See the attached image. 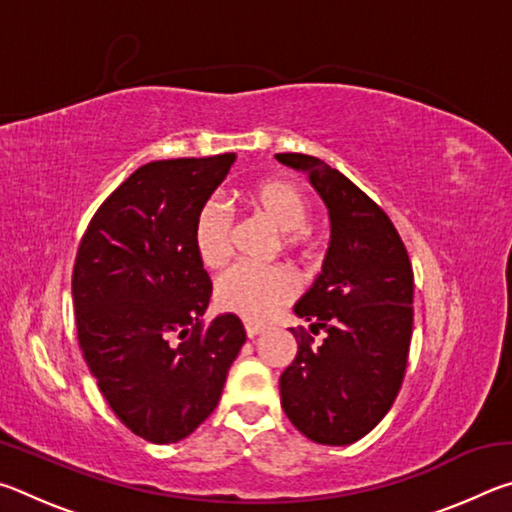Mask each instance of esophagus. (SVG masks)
Segmentation results:
<instances>
[{
  "label": "esophagus",
  "instance_id": "34e87169",
  "mask_svg": "<svg viewBox=\"0 0 512 512\" xmlns=\"http://www.w3.org/2000/svg\"><path fill=\"white\" fill-rule=\"evenodd\" d=\"M246 327V334H248V339H255V336H259V334H264V325H257V323H246L244 325Z\"/></svg>",
  "mask_w": 512,
  "mask_h": 512
}]
</instances>
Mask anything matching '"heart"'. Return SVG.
<instances>
[{
	"mask_svg": "<svg viewBox=\"0 0 512 512\" xmlns=\"http://www.w3.org/2000/svg\"><path fill=\"white\" fill-rule=\"evenodd\" d=\"M248 205L280 230L287 244H296L307 230L311 207L305 192L291 180H262L248 192ZM232 248V221L221 203L210 201L201 207L194 223V250L203 266L219 268ZM296 282L284 268L239 264L216 282V302L225 311L250 320H262L289 302Z\"/></svg>",
	"mask_w": 512,
	"mask_h": 512,
	"instance_id": "1",
	"label": "heart"
}]
</instances>
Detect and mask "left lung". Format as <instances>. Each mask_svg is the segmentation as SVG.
Returning <instances> with one entry per match:
<instances>
[{
  "label": "left lung",
  "instance_id": "1",
  "mask_svg": "<svg viewBox=\"0 0 512 512\" xmlns=\"http://www.w3.org/2000/svg\"><path fill=\"white\" fill-rule=\"evenodd\" d=\"M302 171L329 214V248L293 314L325 339L280 377L282 409L300 433L343 447L366 436L400 391L413 334V271L395 225L361 189L314 155L277 153Z\"/></svg>",
  "mask_w": 512,
  "mask_h": 512
}]
</instances>
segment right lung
Instances as JSON below:
<instances>
[{
  "label": "right lung",
  "mask_w": 512,
  "mask_h": 512,
  "mask_svg": "<svg viewBox=\"0 0 512 512\" xmlns=\"http://www.w3.org/2000/svg\"><path fill=\"white\" fill-rule=\"evenodd\" d=\"M235 160L144 164L99 207L76 255L83 359L117 418L155 445L205 422L246 343L235 314L201 329L212 282L194 250L196 216Z\"/></svg>",
  "instance_id": "add662e5"
}]
</instances>
